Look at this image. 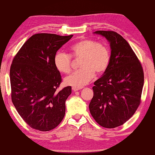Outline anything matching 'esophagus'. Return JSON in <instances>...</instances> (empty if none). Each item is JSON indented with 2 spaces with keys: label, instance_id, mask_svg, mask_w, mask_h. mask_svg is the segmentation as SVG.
<instances>
[{
  "label": "esophagus",
  "instance_id": "1",
  "mask_svg": "<svg viewBox=\"0 0 155 155\" xmlns=\"http://www.w3.org/2000/svg\"><path fill=\"white\" fill-rule=\"evenodd\" d=\"M81 87H72V90L74 91H78V90H81Z\"/></svg>",
  "mask_w": 155,
  "mask_h": 155
}]
</instances>
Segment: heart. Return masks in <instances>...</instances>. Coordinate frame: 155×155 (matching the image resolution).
I'll list each match as a JSON object with an SVG mask.
<instances>
[{
    "instance_id": "1",
    "label": "heart",
    "mask_w": 155,
    "mask_h": 155,
    "mask_svg": "<svg viewBox=\"0 0 155 155\" xmlns=\"http://www.w3.org/2000/svg\"><path fill=\"white\" fill-rule=\"evenodd\" d=\"M70 54L81 58V68L65 78L68 85L83 87L92 79L96 73H102L108 68L111 60L109 46L103 42H96L91 39L77 41L70 48ZM54 65L60 72L68 74L71 71L72 57L64 52H57L54 58Z\"/></svg>"
}]
</instances>
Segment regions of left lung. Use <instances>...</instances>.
Masks as SVG:
<instances>
[{
    "label": "left lung",
    "mask_w": 155,
    "mask_h": 155,
    "mask_svg": "<svg viewBox=\"0 0 155 155\" xmlns=\"http://www.w3.org/2000/svg\"><path fill=\"white\" fill-rule=\"evenodd\" d=\"M105 37L111 52L108 68L94 82L90 114L101 127L114 128L129 120L141 103L144 76L141 64L127 40L113 31H96Z\"/></svg>",
    "instance_id": "1"
}]
</instances>
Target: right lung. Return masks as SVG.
Listing matches in <instances>:
<instances>
[{
    "label": "right lung",
    "instance_id": "add662e5",
    "mask_svg": "<svg viewBox=\"0 0 155 155\" xmlns=\"http://www.w3.org/2000/svg\"><path fill=\"white\" fill-rule=\"evenodd\" d=\"M37 33L23 44L10 68L12 101L30 127L49 131L64 119L71 86L57 91L61 77L54 63L58 50L72 38Z\"/></svg>",
    "mask_w": 155,
    "mask_h": 155
}]
</instances>
